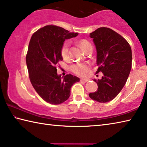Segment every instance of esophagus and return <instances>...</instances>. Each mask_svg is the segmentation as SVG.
<instances>
[{
    "mask_svg": "<svg viewBox=\"0 0 147 147\" xmlns=\"http://www.w3.org/2000/svg\"><path fill=\"white\" fill-rule=\"evenodd\" d=\"M81 82H89V79H85V78H82L80 79Z\"/></svg>",
    "mask_w": 147,
    "mask_h": 147,
    "instance_id": "esophagus-1",
    "label": "esophagus"
}]
</instances>
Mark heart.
I'll list each match as a JSON object with an SVG mask.
<instances>
[{
	"mask_svg": "<svg viewBox=\"0 0 147 147\" xmlns=\"http://www.w3.org/2000/svg\"><path fill=\"white\" fill-rule=\"evenodd\" d=\"M79 44L80 45L81 48L84 51H86L89 47L91 46V45L88 41L86 39H82L79 41ZM69 41H67L63 44L61 49V55L63 59H67L69 56ZM71 71L73 72L74 74H77L78 76H84L90 69V65L87 63H76L73 64L71 66Z\"/></svg>",
	"mask_w": 147,
	"mask_h": 147,
	"instance_id": "1",
	"label": "heart"
}]
</instances>
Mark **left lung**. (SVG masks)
<instances>
[{
	"instance_id": "8db88e82",
	"label": "left lung",
	"mask_w": 147,
	"mask_h": 147,
	"mask_svg": "<svg viewBox=\"0 0 147 147\" xmlns=\"http://www.w3.org/2000/svg\"><path fill=\"white\" fill-rule=\"evenodd\" d=\"M96 50V73L102 72L100 80L94 79L97 91L89 94L98 102H108L120 93L127 81L131 68V49L127 41L109 28L101 27L89 34Z\"/></svg>"
}]
</instances>
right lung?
<instances>
[{"label":"right lung","instance_id":"add662e5","mask_svg":"<svg viewBox=\"0 0 147 147\" xmlns=\"http://www.w3.org/2000/svg\"><path fill=\"white\" fill-rule=\"evenodd\" d=\"M78 33L54 25L36 31L30 41L26 61L32 86L41 97L51 104H59L70 96L71 88L80 78L72 74H57L56 64L63 60L61 49L66 39Z\"/></svg>","mask_w":147,"mask_h":147}]
</instances>
